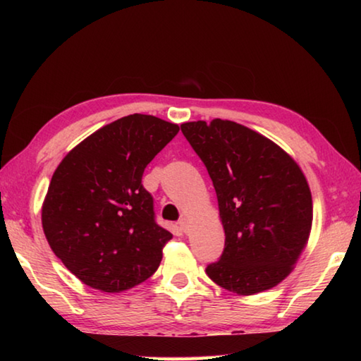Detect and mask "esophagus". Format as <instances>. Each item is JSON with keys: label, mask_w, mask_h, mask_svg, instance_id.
Instances as JSON below:
<instances>
[{"label": "esophagus", "mask_w": 361, "mask_h": 361, "mask_svg": "<svg viewBox=\"0 0 361 361\" xmlns=\"http://www.w3.org/2000/svg\"><path fill=\"white\" fill-rule=\"evenodd\" d=\"M178 226H180V229H181L183 232H186V231H188V228H189V221H188V218H181L180 221H178Z\"/></svg>", "instance_id": "34e87169"}]
</instances>
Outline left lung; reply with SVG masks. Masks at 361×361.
Instances as JSON below:
<instances>
[{"label": "left lung", "mask_w": 361, "mask_h": 361, "mask_svg": "<svg viewBox=\"0 0 361 361\" xmlns=\"http://www.w3.org/2000/svg\"><path fill=\"white\" fill-rule=\"evenodd\" d=\"M181 132L209 170L226 235L207 276L240 296L274 288L293 271L312 229V194L301 167L237 122H185Z\"/></svg>", "instance_id": "obj_1"}]
</instances>
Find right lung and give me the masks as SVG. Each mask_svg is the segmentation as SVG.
Here are the masks:
<instances>
[{
    "label": "right lung",
    "mask_w": 361,
    "mask_h": 361,
    "mask_svg": "<svg viewBox=\"0 0 361 361\" xmlns=\"http://www.w3.org/2000/svg\"><path fill=\"white\" fill-rule=\"evenodd\" d=\"M178 124L130 114L76 145L52 175L42 231L57 258L90 288L121 293L157 271L172 234L154 221L142 176Z\"/></svg>",
    "instance_id": "1"
}]
</instances>
